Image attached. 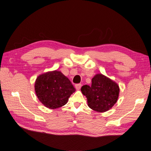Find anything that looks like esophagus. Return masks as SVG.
<instances>
[{"label": "esophagus", "instance_id": "34e87169", "mask_svg": "<svg viewBox=\"0 0 151 151\" xmlns=\"http://www.w3.org/2000/svg\"><path fill=\"white\" fill-rule=\"evenodd\" d=\"M81 86H82L81 84H76V88L77 90H79L81 88Z\"/></svg>", "mask_w": 151, "mask_h": 151}]
</instances>
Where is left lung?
I'll return each mask as SVG.
<instances>
[{
  "label": "left lung",
  "mask_w": 151,
  "mask_h": 151,
  "mask_svg": "<svg viewBox=\"0 0 151 151\" xmlns=\"http://www.w3.org/2000/svg\"><path fill=\"white\" fill-rule=\"evenodd\" d=\"M81 91L88 99V106L98 112H105L115 104L119 94L118 84L102 74L96 75L89 86H82Z\"/></svg>",
  "instance_id": "obj_1"
}]
</instances>
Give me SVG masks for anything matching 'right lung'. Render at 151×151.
Wrapping results in <instances>:
<instances>
[{
    "mask_svg": "<svg viewBox=\"0 0 151 151\" xmlns=\"http://www.w3.org/2000/svg\"><path fill=\"white\" fill-rule=\"evenodd\" d=\"M35 88L40 102L50 109L65 105L76 91L69 79L57 70L39 76L36 80Z\"/></svg>",
    "mask_w": 151,
    "mask_h": 151,
    "instance_id": "add662e5",
    "label": "right lung"
}]
</instances>
